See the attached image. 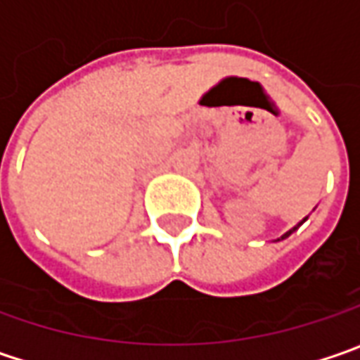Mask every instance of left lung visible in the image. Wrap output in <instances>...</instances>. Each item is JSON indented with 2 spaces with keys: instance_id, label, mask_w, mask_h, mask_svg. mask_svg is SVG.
Masks as SVG:
<instances>
[{
  "instance_id": "left-lung-1",
  "label": "left lung",
  "mask_w": 360,
  "mask_h": 360,
  "mask_svg": "<svg viewBox=\"0 0 360 360\" xmlns=\"http://www.w3.org/2000/svg\"><path fill=\"white\" fill-rule=\"evenodd\" d=\"M297 229H298V226H295V229H292V230H288V232H286V234H284L283 238H286V236H290V234H292V232H295V230H297Z\"/></svg>"
}]
</instances>
